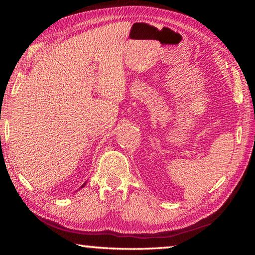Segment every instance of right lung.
<instances>
[{"label": "right lung", "instance_id": "obj_1", "mask_svg": "<svg viewBox=\"0 0 255 255\" xmlns=\"http://www.w3.org/2000/svg\"><path fill=\"white\" fill-rule=\"evenodd\" d=\"M85 184H86V182H84L83 184H82V185H81V187H80V189H82V188H84V187H85ZM80 189H79V190H80Z\"/></svg>", "mask_w": 255, "mask_h": 255}]
</instances>
